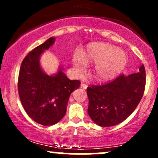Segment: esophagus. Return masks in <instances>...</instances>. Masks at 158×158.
Returning a JSON list of instances; mask_svg holds the SVG:
<instances>
[{"label": "esophagus", "mask_w": 158, "mask_h": 158, "mask_svg": "<svg viewBox=\"0 0 158 158\" xmlns=\"http://www.w3.org/2000/svg\"><path fill=\"white\" fill-rule=\"evenodd\" d=\"M81 88H83V89H86L88 88V85L85 84V83H81Z\"/></svg>", "instance_id": "esophagus-1"}]
</instances>
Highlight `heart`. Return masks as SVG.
Instances as JSON below:
<instances>
[{
	"mask_svg": "<svg viewBox=\"0 0 158 158\" xmlns=\"http://www.w3.org/2000/svg\"><path fill=\"white\" fill-rule=\"evenodd\" d=\"M127 62L124 50L103 42L90 44L81 55L76 52L73 63L78 70H83L86 64L97 63L95 66L96 77L99 80H107L122 71Z\"/></svg>",
	"mask_w": 158,
	"mask_h": 158,
	"instance_id": "1",
	"label": "heart"
}]
</instances>
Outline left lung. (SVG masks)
I'll return each mask as SVG.
<instances>
[{"instance_id": "8db88e82", "label": "left lung", "mask_w": 158, "mask_h": 158, "mask_svg": "<svg viewBox=\"0 0 158 158\" xmlns=\"http://www.w3.org/2000/svg\"><path fill=\"white\" fill-rule=\"evenodd\" d=\"M144 65L139 72L87 88L89 100L88 112L94 123L102 127L114 126L123 122L138 106L146 86Z\"/></svg>"}]
</instances>
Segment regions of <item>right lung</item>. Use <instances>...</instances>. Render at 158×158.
<instances>
[{
  "label": "right lung",
  "instance_id": "obj_1",
  "mask_svg": "<svg viewBox=\"0 0 158 158\" xmlns=\"http://www.w3.org/2000/svg\"><path fill=\"white\" fill-rule=\"evenodd\" d=\"M55 39L50 38L29 52L21 63L19 75L21 104L29 117L42 126H52L64 117L70 94L81 84L79 80H70L62 68L53 76L41 69L40 56L54 44Z\"/></svg>",
  "mask_w": 158,
  "mask_h": 158
}]
</instances>
